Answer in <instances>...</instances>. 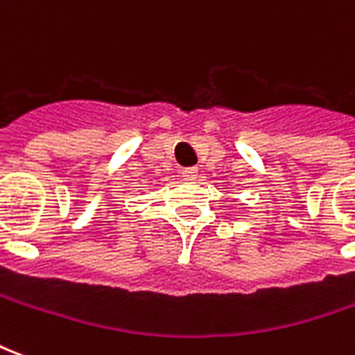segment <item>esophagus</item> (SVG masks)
<instances>
[{
    "label": "esophagus",
    "instance_id": "1",
    "mask_svg": "<svg viewBox=\"0 0 355 355\" xmlns=\"http://www.w3.org/2000/svg\"><path fill=\"white\" fill-rule=\"evenodd\" d=\"M182 178H184V180H196V178H198V169H196V167H186V169L182 171Z\"/></svg>",
    "mask_w": 355,
    "mask_h": 355
}]
</instances>
